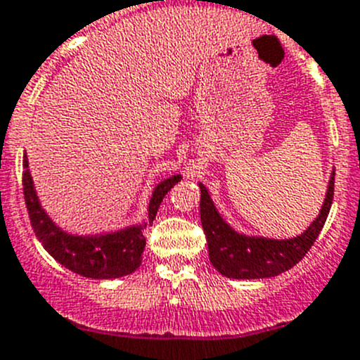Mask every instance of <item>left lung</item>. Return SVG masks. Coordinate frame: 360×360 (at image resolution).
Segmentation results:
<instances>
[{"mask_svg": "<svg viewBox=\"0 0 360 360\" xmlns=\"http://www.w3.org/2000/svg\"><path fill=\"white\" fill-rule=\"evenodd\" d=\"M334 170L328 179L323 206L302 234L284 240L238 233L218 213L210 191L200 188V221L206 233L210 261L218 274L229 278H268L293 268L309 252L325 226L334 199Z\"/></svg>", "mask_w": 360, "mask_h": 360, "instance_id": "obj_1", "label": "left lung"}]
</instances>
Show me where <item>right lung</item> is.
<instances>
[{
  "instance_id": "add662e5",
  "label": "right lung",
  "mask_w": 360,
  "mask_h": 360,
  "mask_svg": "<svg viewBox=\"0 0 360 360\" xmlns=\"http://www.w3.org/2000/svg\"><path fill=\"white\" fill-rule=\"evenodd\" d=\"M22 190H25L26 207L35 236L42 247L55 257L62 266L74 274L89 278H119L133 274L142 264V254L146 250L143 229L153 226L161 200L183 179L181 174L167 177L154 186L153 195L147 206V218L142 221L120 227L115 231H104L96 234H72L62 227L46 213L37 195L33 177L30 174L28 156L22 160Z\"/></svg>"
}]
</instances>
